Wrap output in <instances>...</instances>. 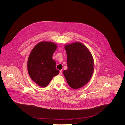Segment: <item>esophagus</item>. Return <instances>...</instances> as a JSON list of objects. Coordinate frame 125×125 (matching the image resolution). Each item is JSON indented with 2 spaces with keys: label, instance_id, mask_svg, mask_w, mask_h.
<instances>
[{
  "label": "esophagus",
  "instance_id": "esophagus-1",
  "mask_svg": "<svg viewBox=\"0 0 125 125\" xmlns=\"http://www.w3.org/2000/svg\"><path fill=\"white\" fill-rule=\"evenodd\" d=\"M59 75H62V72L61 71H60V73H59Z\"/></svg>",
  "mask_w": 125,
  "mask_h": 125
}]
</instances>
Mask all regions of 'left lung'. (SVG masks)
<instances>
[{"label": "left lung", "instance_id": "obj_1", "mask_svg": "<svg viewBox=\"0 0 125 125\" xmlns=\"http://www.w3.org/2000/svg\"><path fill=\"white\" fill-rule=\"evenodd\" d=\"M67 69L63 73L69 86L79 89L89 82L94 70V61L88 49L83 43L76 42L65 46Z\"/></svg>", "mask_w": 125, "mask_h": 125}]
</instances>
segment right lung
Wrapping results in <instances>:
<instances>
[{
	"label": "right lung",
	"instance_id": "add662e5",
	"mask_svg": "<svg viewBox=\"0 0 125 125\" xmlns=\"http://www.w3.org/2000/svg\"><path fill=\"white\" fill-rule=\"evenodd\" d=\"M57 46L53 42H41L33 49L28 60V71L31 79L38 86H47L59 73L52 56Z\"/></svg>",
	"mask_w": 125,
	"mask_h": 125
}]
</instances>
